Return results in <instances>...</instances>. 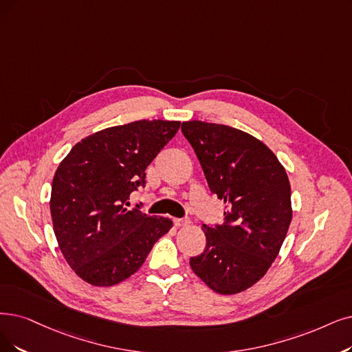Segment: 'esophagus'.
Returning <instances> with one entry per match:
<instances>
[{"instance_id":"obj_1","label":"esophagus","mask_w":352,"mask_h":352,"mask_svg":"<svg viewBox=\"0 0 352 352\" xmlns=\"http://www.w3.org/2000/svg\"><path fill=\"white\" fill-rule=\"evenodd\" d=\"M173 222L176 227H185V225H188L190 221L188 218H175Z\"/></svg>"}]
</instances>
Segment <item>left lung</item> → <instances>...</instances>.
Wrapping results in <instances>:
<instances>
[{
	"label": "left lung",
	"mask_w": 352,
	"mask_h": 352,
	"mask_svg": "<svg viewBox=\"0 0 352 352\" xmlns=\"http://www.w3.org/2000/svg\"><path fill=\"white\" fill-rule=\"evenodd\" d=\"M182 133L227 208L221 225H202L206 247L189 264L214 292L240 293L267 273L285 241L289 177L274 153L241 130L195 120L182 124Z\"/></svg>",
	"instance_id": "1"
}]
</instances>
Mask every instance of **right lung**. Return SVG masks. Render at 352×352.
I'll list each match as a JSON object with an SVG mask.
<instances>
[{
    "label": "right lung",
    "mask_w": 352,
    "mask_h": 352,
    "mask_svg": "<svg viewBox=\"0 0 352 352\" xmlns=\"http://www.w3.org/2000/svg\"><path fill=\"white\" fill-rule=\"evenodd\" d=\"M180 121L140 120L83 138L52 184L54 235L74 272L94 286H114L143 265L172 219L148 217L130 195L146 186V168Z\"/></svg>",
    "instance_id": "obj_1"
}]
</instances>
